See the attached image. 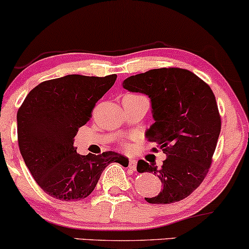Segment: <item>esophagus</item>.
Masks as SVG:
<instances>
[{"instance_id":"obj_1","label":"esophagus","mask_w":249,"mask_h":249,"mask_svg":"<svg viewBox=\"0 0 249 249\" xmlns=\"http://www.w3.org/2000/svg\"><path fill=\"white\" fill-rule=\"evenodd\" d=\"M128 168L132 169V170L137 168V161L134 160V159H131L130 160V162H128Z\"/></svg>"}]
</instances>
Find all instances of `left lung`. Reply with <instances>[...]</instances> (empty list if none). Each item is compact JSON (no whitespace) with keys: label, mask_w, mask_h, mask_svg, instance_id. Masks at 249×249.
<instances>
[{"label":"left lung","mask_w":249,"mask_h":249,"mask_svg":"<svg viewBox=\"0 0 249 249\" xmlns=\"http://www.w3.org/2000/svg\"><path fill=\"white\" fill-rule=\"evenodd\" d=\"M123 87L148 95L155 123L146 132L167 155L161 168L138 161L139 173H154L162 183L151 204L184 199L199 187L212 163L221 119L210 86L183 68H158L127 77ZM153 152H158L153 148Z\"/></svg>","instance_id":"8db88e82"}]
</instances>
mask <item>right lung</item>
<instances>
[{
  "label": "right lung",
  "instance_id": "obj_1",
  "mask_svg": "<svg viewBox=\"0 0 249 249\" xmlns=\"http://www.w3.org/2000/svg\"><path fill=\"white\" fill-rule=\"evenodd\" d=\"M116 74H71L39 83L17 112L20 154L39 187L53 198L71 202L88 197L107 164L126 158L109 151L80 155L74 137L90 119L100 98L113 86Z\"/></svg>",
  "mask_w": 249,
  "mask_h": 249
}]
</instances>
